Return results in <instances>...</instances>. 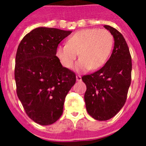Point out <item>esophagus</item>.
Returning <instances> with one entry per match:
<instances>
[{
  "mask_svg": "<svg viewBox=\"0 0 146 146\" xmlns=\"http://www.w3.org/2000/svg\"><path fill=\"white\" fill-rule=\"evenodd\" d=\"M76 80H77V82H80V81L82 80V77L80 75H77L76 76Z\"/></svg>",
  "mask_w": 146,
  "mask_h": 146,
  "instance_id": "esophagus-1",
  "label": "esophagus"
}]
</instances>
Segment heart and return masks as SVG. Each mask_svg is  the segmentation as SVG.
Instances as JSON below:
<instances>
[{"label":"heart","instance_id":"obj_1","mask_svg":"<svg viewBox=\"0 0 146 146\" xmlns=\"http://www.w3.org/2000/svg\"><path fill=\"white\" fill-rule=\"evenodd\" d=\"M113 45V35L108 31L85 28L69 37L67 44L58 45L56 55L62 65L67 69H71L79 53L80 59L76 64V70H95L106 63Z\"/></svg>","mask_w":146,"mask_h":146}]
</instances>
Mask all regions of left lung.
Wrapping results in <instances>:
<instances>
[{"label":"left lung","instance_id":"8db88e82","mask_svg":"<svg viewBox=\"0 0 146 146\" xmlns=\"http://www.w3.org/2000/svg\"><path fill=\"white\" fill-rule=\"evenodd\" d=\"M114 38V48L102 69L82 77L86 85L87 112L94 119L107 121L123 107L131 84V58L128 45L118 30L104 25Z\"/></svg>","mask_w":146,"mask_h":146}]
</instances>
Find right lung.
<instances>
[{"instance_id":"obj_1","label":"right lung","mask_w":146,"mask_h":146,"mask_svg":"<svg viewBox=\"0 0 146 146\" xmlns=\"http://www.w3.org/2000/svg\"><path fill=\"white\" fill-rule=\"evenodd\" d=\"M71 33L39 27L25 35L18 46L17 94L28 117L40 125H50L59 119L66 96L76 82L75 74L63 66L56 56L58 44Z\"/></svg>"}]
</instances>
